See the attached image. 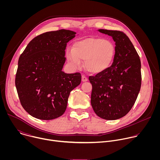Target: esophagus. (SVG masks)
Listing matches in <instances>:
<instances>
[{"mask_svg":"<svg viewBox=\"0 0 160 160\" xmlns=\"http://www.w3.org/2000/svg\"><path fill=\"white\" fill-rule=\"evenodd\" d=\"M88 80V78L85 76V75H82V81L83 82H87Z\"/></svg>","mask_w":160,"mask_h":160,"instance_id":"esophagus-1","label":"esophagus"}]
</instances>
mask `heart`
<instances>
[{"instance_id": "obj_1", "label": "heart", "mask_w": 160, "mask_h": 160, "mask_svg": "<svg viewBox=\"0 0 160 160\" xmlns=\"http://www.w3.org/2000/svg\"><path fill=\"white\" fill-rule=\"evenodd\" d=\"M115 54L113 43L101 38L90 37L75 42L72 50L66 52L68 62L73 69H78L85 60V69L90 73L98 74L111 66Z\"/></svg>"}]
</instances>
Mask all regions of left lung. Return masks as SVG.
I'll use <instances>...</instances> for the list:
<instances>
[{
	"instance_id": "obj_1",
	"label": "left lung",
	"mask_w": 160,
	"mask_h": 160,
	"mask_svg": "<svg viewBox=\"0 0 160 160\" xmlns=\"http://www.w3.org/2000/svg\"><path fill=\"white\" fill-rule=\"evenodd\" d=\"M115 42L112 65L106 71L90 76L91 105L96 115L107 120L125 116L133 106L141 86V63L129 38L122 32L99 29Z\"/></svg>"
}]
</instances>
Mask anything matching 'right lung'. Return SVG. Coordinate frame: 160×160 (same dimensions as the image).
<instances>
[{"label":"right lung","instance_id":"1","mask_svg":"<svg viewBox=\"0 0 160 160\" xmlns=\"http://www.w3.org/2000/svg\"><path fill=\"white\" fill-rule=\"evenodd\" d=\"M76 33L64 29L43 33L19 56L15 85L22 108L33 117L50 120L62 115L70 92L80 84V73L62 71L67 43Z\"/></svg>","mask_w":160,"mask_h":160}]
</instances>
